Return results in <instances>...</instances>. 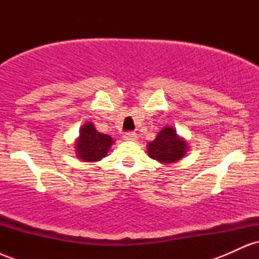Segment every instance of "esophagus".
<instances>
[{"mask_svg":"<svg viewBox=\"0 0 259 259\" xmlns=\"http://www.w3.org/2000/svg\"><path fill=\"white\" fill-rule=\"evenodd\" d=\"M124 140H126V141H135L136 139H138V135H136L134 132H126L124 134Z\"/></svg>","mask_w":259,"mask_h":259,"instance_id":"obj_1","label":"esophagus"}]
</instances>
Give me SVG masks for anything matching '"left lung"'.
I'll return each mask as SVG.
<instances>
[{
    "instance_id": "obj_1",
    "label": "left lung",
    "mask_w": 259,
    "mask_h": 259,
    "mask_svg": "<svg viewBox=\"0 0 259 259\" xmlns=\"http://www.w3.org/2000/svg\"><path fill=\"white\" fill-rule=\"evenodd\" d=\"M148 156L162 163H174L186 153V141L178 138L173 127L167 126L147 146Z\"/></svg>"
}]
</instances>
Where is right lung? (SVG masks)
I'll return each mask as SVG.
<instances>
[{
    "label": "right lung",
    "mask_w": 259,
    "mask_h": 259,
    "mask_svg": "<svg viewBox=\"0 0 259 259\" xmlns=\"http://www.w3.org/2000/svg\"><path fill=\"white\" fill-rule=\"evenodd\" d=\"M112 142L111 136L97 132L92 123H86L80 130L76 154L85 162H96L106 156Z\"/></svg>",
    "instance_id": "right-lung-1"
}]
</instances>
